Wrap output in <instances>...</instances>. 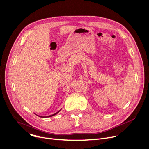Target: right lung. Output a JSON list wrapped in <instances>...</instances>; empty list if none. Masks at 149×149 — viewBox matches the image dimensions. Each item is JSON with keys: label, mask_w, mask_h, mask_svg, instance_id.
I'll return each instance as SVG.
<instances>
[{"label": "right lung", "mask_w": 149, "mask_h": 149, "mask_svg": "<svg viewBox=\"0 0 149 149\" xmlns=\"http://www.w3.org/2000/svg\"><path fill=\"white\" fill-rule=\"evenodd\" d=\"M60 111H58V112H56V113L55 114H52V115H50V116H47V118H48V117H52V116H55V115H56V114H58V112H59ZM40 117V116H39ZM41 118H42V117H41Z\"/></svg>", "instance_id": "add662e5"}]
</instances>
